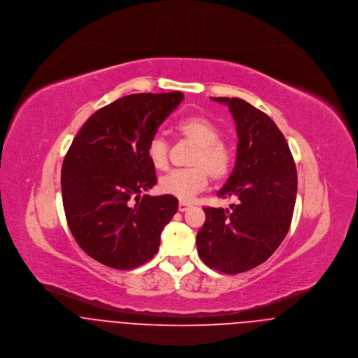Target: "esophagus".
I'll return each instance as SVG.
<instances>
[{
    "instance_id": "esophagus-1",
    "label": "esophagus",
    "mask_w": 358,
    "mask_h": 358,
    "mask_svg": "<svg viewBox=\"0 0 358 358\" xmlns=\"http://www.w3.org/2000/svg\"><path fill=\"white\" fill-rule=\"evenodd\" d=\"M190 208V204H187V203H185V201H180L179 203V210L180 212H185V210H187Z\"/></svg>"
}]
</instances>
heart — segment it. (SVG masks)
I'll list each match as a JSON object with an SVG mask.
<instances>
[{"label": "heart", "mask_w": 358, "mask_h": 358, "mask_svg": "<svg viewBox=\"0 0 358 358\" xmlns=\"http://www.w3.org/2000/svg\"><path fill=\"white\" fill-rule=\"evenodd\" d=\"M176 134L194 143L190 165L193 168L176 169L159 179L158 187L164 194L189 201L213 180L224 179L233 165L230 148L219 139V128L206 117L190 115L175 125ZM146 155L154 169L164 171L169 164V143L161 135H154L146 148Z\"/></svg>", "instance_id": "obj_1"}]
</instances>
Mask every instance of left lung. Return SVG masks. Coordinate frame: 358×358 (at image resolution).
<instances>
[{"mask_svg":"<svg viewBox=\"0 0 358 358\" xmlns=\"http://www.w3.org/2000/svg\"><path fill=\"white\" fill-rule=\"evenodd\" d=\"M212 101L227 104L237 125L236 166L217 192V197H233L236 204L204 208L197 251L210 268L237 274L266 262L285 238L298 175L284 135L267 114L238 98Z\"/></svg>","mask_w":358,"mask_h":358,"instance_id":"8db88e82","label":"left lung"}]
</instances>
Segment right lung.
<instances>
[{
	"instance_id": "right-lung-1",
	"label": "right lung",
	"mask_w": 358,
	"mask_h": 358,
	"mask_svg": "<svg viewBox=\"0 0 358 358\" xmlns=\"http://www.w3.org/2000/svg\"><path fill=\"white\" fill-rule=\"evenodd\" d=\"M182 92L134 94L92 114L62 165L70 231L87 255L129 270L153 257L161 231L178 210L173 196H142L157 183L146 148L183 101Z\"/></svg>"
}]
</instances>
